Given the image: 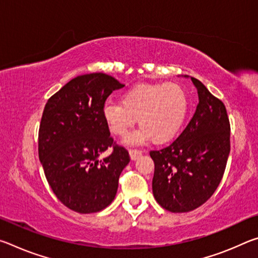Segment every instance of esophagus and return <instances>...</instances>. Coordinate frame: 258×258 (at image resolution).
Instances as JSON below:
<instances>
[{"mask_svg":"<svg viewBox=\"0 0 258 258\" xmlns=\"http://www.w3.org/2000/svg\"><path fill=\"white\" fill-rule=\"evenodd\" d=\"M141 155H142V151L141 150H139V149H130V157H131V159H132V160L138 159Z\"/></svg>","mask_w":258,"mask_h":258,"instance_id":"esophagus-1","label":"esophagus"}]
</instances>
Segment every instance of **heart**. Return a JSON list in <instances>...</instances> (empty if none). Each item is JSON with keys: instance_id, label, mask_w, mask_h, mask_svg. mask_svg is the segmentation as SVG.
<instances>
[{"instance_id": "heart-1", "label": "heart", "mask_w": 258, "mask_h": 258, "mask_svg": "<svg viewBox=\"0 0 258 258\" xmlns=\"http://www.w3.org/2000/svg\"><path fill=\"white\" fill-rule=\"evenodd\" d=\"M189 110V100L182 86L175 83L139 84L120 97V104L107 103L103 118L110 132L123 138L137 124L141 126L128 138L130 143L154 140L165 143L181 130Z\"/></svg>"}]
</instances>
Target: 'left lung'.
<instances>
[{
	"label": "left lung",
	"instance_id": "1",
	"mask_svg": "<svg viewBox=\"0 0 258 258\" xmlns=\"http://www.w3.org/2000/svg\"><path fill=\"white\" fill-rule=\"evenodd\" d=\"M199 103L186 127L171 145L150 151L155 163L154 197L172 213L198 208L223 177L230 154V121L224 103L191 77Z\"/></svg>",
	"mask_w": 258,
	"mask_h": 258
}]
</instances>
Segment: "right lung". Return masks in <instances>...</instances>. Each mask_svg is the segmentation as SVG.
Returning <instances> with one entry per match:
<instances>
[{"instance_id":"add662e5","label":"right lung","mask_w":258,"mask_h":258,"mask_svg":"<svg viewBox=\"0 0 258 258\" xmlns=\"http://www.w3.org/2000/svg\"><path fill=\"white\" fill-rule=\"evenodd\" d=\"M124 85L103 73L73 78L47 100L38 131V157L53 194L81 214L110 205L128 151L116 145L103 118L112 91ZM113 148L108 157L99 156Z\"/></svg>"}]
</instances>
